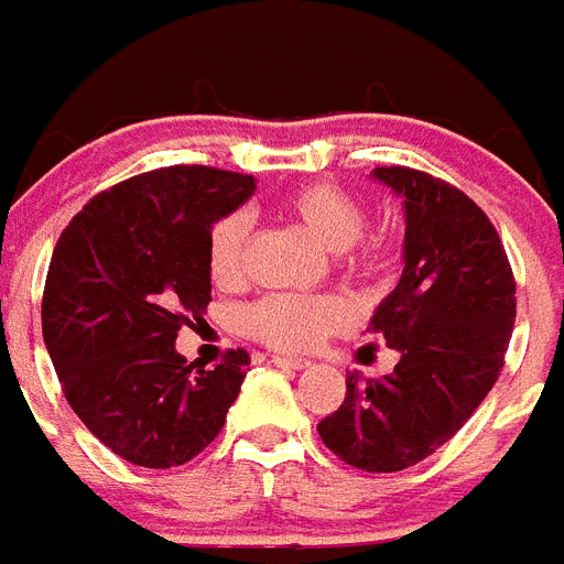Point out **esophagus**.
<instances>
[{"mask_svg":"<svg viewBox=\"0 0 564 564\" xmlns=\"http://www.w3.org/2000/svg\"><path fill=\"white\" fill-rule=\"evenodd\" d=\"M274 365L283 370H306V368H313V361L310 359H292V356H274Z\"/></svg>","mask_w":564,"mask_h":564,"instance_id":"esophagus-1","label":"esophagus"}]
</instances>
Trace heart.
<instances>
[{"label": "heart", "mask_w": 564, "mask_h": 564, "mask_svg": "<svg viewBox=\"0 0 564 564\" xmlns=\"http://www.w3.org/2000/svg\"><path fill=\"white\" fill-rule=\"evenodd\" d=\"M283 214L304 228L324 251L338 254L341 267L359 278H377L388 269V249L382 242H356L365 228V208L345 187L313 182L283 199ZM251 223L246 214H228L214 226L208 240V272L217 286L242 281L246 242ZM345 310L333 297L269 295L246 313L251 336L278 350H313L327 333L341 327Z\"/></svg>", "instance_id": "1"}]
</instances>
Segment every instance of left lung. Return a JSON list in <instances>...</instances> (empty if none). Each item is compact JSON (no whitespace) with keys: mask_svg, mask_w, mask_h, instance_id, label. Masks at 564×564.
I'll use <instances>...</instances> for the list:
<instances>
[{"mask_svg":"<svg viewBox=\"0 0 564 564\" xmlns=\"http://www.w3.org/2000/svg\"><path fill=\"white\" fill-rule=\"evenodd\" d=\"M370 176L405 214L400 283L370 318L400 361L379 379L354 370L318 434L356 469L400 473L452 441L492 391L516 324V281L505 242L464 191L411 167Z\"/></svg>","mask_w":564,"mask_h":564,"instance_id":"obj_1","label":"left lung"}]
</instances>
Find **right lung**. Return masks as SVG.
I'll list each match as a JSON object with an SVG mask.
<instances>
[{"mask_svg":"<svg viewBox=\"0 0 564 564\" xmlns=\"http://www.w3.org/2000/svg\"><path fill=\"white\" fill-rule=\"evenodd\" d=\"M254 187L203 164L141 173L89 199L54 246L45 347L72 411L130 464H187L226 425L249 354L194 370L176 336L210 301V228Z\"/></svg>","mask_w":564,"mask_h":564,"instance_id":"1","label":"right lung"}]
</instances>
